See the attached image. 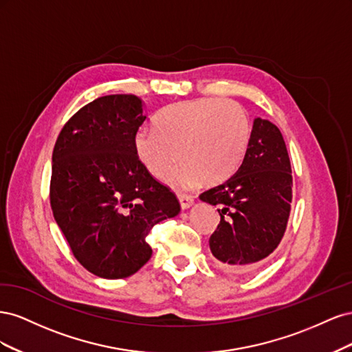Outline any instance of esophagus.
I'll return each mask as SVG.
<instances>
[{"label":"esophagus","mask_w":352,"mask_h":352,"mask_svg":"<svg viewBox=\"0 0 352 352\" xmlns=\"http://www.w3.org/2000/svg\"><path fill=\"white\" fill-rule=\"evenodd\" d=\"M179 201H180V207L184 210H188L194 206V197L186 195V194H179Z\"/></svg>","instance_id":"1"}]
</instances>
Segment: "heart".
Wrapping results in <instances>:
<instances>
[{
    "instance_id": "1",
    "label": "heart",
    "mask_w": 352,
    "mask_h": 352,
    "mask_svg": "<svg viewBox=\"0 0 352 352\" xmlns=\"http://www.w3.org/2000/svg\"><path fill=\"white\" fill-rule=\"evenodd\" d=\"M155 129H141L135 151L144 167L168 184L194 188L217 185L241 164L251 140V122L241 104L220 98H198L170 105L157 117Z\"/></svg>"
}]
</instances>
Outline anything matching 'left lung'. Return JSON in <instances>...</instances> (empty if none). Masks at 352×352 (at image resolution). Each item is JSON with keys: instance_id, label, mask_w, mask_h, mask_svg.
Here are the masks:
<instances>
[{"instance_id": "8db88e82", "label": "left lung", "mask_w": 352, "mask_h": 352, "mask_svg": "<svg viewBox=\"0 0 352 352\" xmlns=\"http://www.w3.org/2000/svg\"><path fill=\"white\" fill-rule=\"evenodd\" d=\"M199 199L220 206L210 250L220 267L241 273L278 248L292 202V170L279 127L257 117L242 164Z\"/></svg>"}]
</instances>
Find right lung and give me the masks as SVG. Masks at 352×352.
Returning a JSON list of instances; mask_svg holds the SVG:
<instances>
[{
  "mask_svg": "<svg viewBox=\"0 0 352 352\" xmlns=\"http://www.w3.org/2000/svg\"><path fill=\"white\" fill-rule=\"evenodd\" d=\"M145 119L136 95H105L70 117L52 151V214L74 257L98 278L140 270L153 254L148 233L180 211L136 155Z\"/></svg>",
  "mask_w": 352,
  "mask_h": 352,
  "instance_id": "obj_1",
  "label": "right lung"
}]
</instances>
